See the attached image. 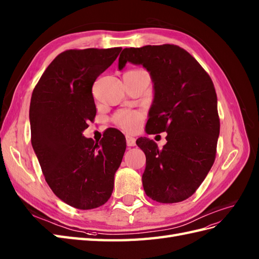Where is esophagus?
<instances>
[{"label": "esophagus", "instance_id": "obj_1", "mask_svg": "<svg viewBox=\"0 0 259 259\" xmlns=\"http://www.w3.org/2000/svg\"><path fill=\"white\" fill-rule=\"evenodd\" d=\"M126 144H127V146L133 147L136 145V140L134 137H132L130 135H126Z\"/></svg>", "mask_w": 259, "mask_h": 259}]
</instances>
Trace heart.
I'll return each instance as SVG.
<instances>
[{"mask_svg": "<svg viewBox=\"0 0 259 259\" xmlns=\"http://www.w3.org/2000/svg\"><path fill=\"white\" fill-rule=\"evenodd\" d=\"M143 117L141 112L124 111L115 116V123L125 131L136 132L141 127Z\"/></svg>", "mask_w": 259, "mask_h": 259, "instance_id": "b5f03b06", "label": "heart"}]
</instances>
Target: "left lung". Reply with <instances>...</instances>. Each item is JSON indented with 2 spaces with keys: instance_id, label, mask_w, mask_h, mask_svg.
Masks as SVG:
<instances>
[{
  "instance_id": "1",
  "label": "left lung",
  "mask_w": 259,
  "mask_h": 259,
  "mask_svg": "<svg viewBox=\"0 0 259 259\" xmlns=\"http://www.w3.org/2000/svg\"><path fill=\"white\" fill-rule=\"evenodd\" d=\"M126 62L142 65L154 83L145 131L167 133L162 149L147 137L136 141L146 156L145 193L160 203L180 202L195 192L215 159L220 118L213 82L190 54L169 44L125 48L119 70Z\"/></svg>"
}]
</instances>
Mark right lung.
<instances>
[{"label": "right lung", "instance_id": "add662e5", "mask_svg": "<svg viewBox=\"0 0 259 259\" xmlns=\"http://www.w3.org/2000/svg\"><path fill=\"white\" fill-rule=\"evenodd\" d=\"M121 50H66L47 67L31 94V145L50 189L75 209H96L110 199L125 153V137L115 128L100 142L82 135L97 113L94 81Z\"/></svg>", "mask_w": 259, "mask_h": 259}]
</instances>
